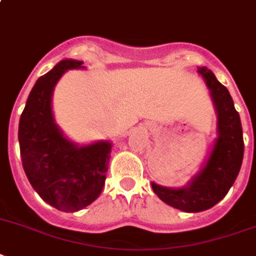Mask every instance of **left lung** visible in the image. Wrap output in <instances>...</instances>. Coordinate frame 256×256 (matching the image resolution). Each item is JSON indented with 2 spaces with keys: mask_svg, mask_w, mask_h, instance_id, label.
Returning a JSON list of instances; mask_svg holds the SVG:
<instances>
[{
  "mask_svg": "<svg viewBox=\"0 0 256 256\" xmlns=\"http://www.w3.org/2000/svg\"><path fill=\"white\" fill-rule=\"evenodd\" d=\"M199 73L212 92L218 118V137L212 153L188 187L166 188L152 183L154 194L162 202L184 212H202L225 198L237 179L244 150L240 114L234 108L228 88L206 68H199Z\"/></svg>",
  "mask_w": 256,
  "mask_h": 256,
  "instance_id": "left-lung-1",
  "label": "left lung"
}]
</instances>
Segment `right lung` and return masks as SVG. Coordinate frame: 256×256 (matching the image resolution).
<instances>
[{
	"instance_id": "obj_1",
	"label": "right lung",
	"mask_w": 256,
	"mask_h": 256,
	"mask_svg": "<svg viewBox=\"0 0 256 256\" xmlns=\"http://www.w3.org/2000/svg\"><path fill=\"white\" fill-rule=\"evenodd\" d=\"M81 61L62 60L42 76L27 98L19 120V148L30 183L54 208L76 212L92 204L104 186L111 144L78 148L68 141L54 122L50 96L56 82Z\"/></svg>"
}]
</instances>
